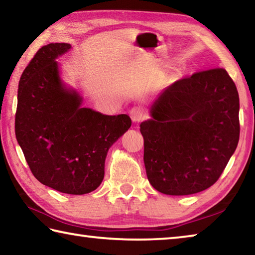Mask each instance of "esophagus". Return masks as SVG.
<instances>
[{
	"instance_id": "34e87169",
	"label": "esophagus",
	"mask_w": 255,
	"mask_h": 255,
	"mask_svg": "<svg viewBox=\"0 0 255 255\" xmlns=\"http://www.w3.org/2000/svg\"><path fill=\"white\" fill-rule=\"evenodd\" d=\"M129 114H130V118L133 123H140L141 120H144L145 118V112L140 107L131 108V110Z\"/></svg>"
}]
</instances>
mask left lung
<instances>
[{
  "label": "left lung",
  "instance_id": "1",
  "mask_svg": "<svg viewBox=\"0 0 255 255\" xmlns=\"http://www.w3.org/2000/svg\"><path fill=\"white\" fill-rule=\"evenodd\" d=\"M240 99L224 68L193 73L155 100L140 124L149 183L170 196L204 191L222 175L240 139Z\"/></svg>",
  "mask_w": 255,
  "mask_h": 255
}]
</instances>
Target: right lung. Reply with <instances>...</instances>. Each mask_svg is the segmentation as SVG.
I'll return each mask as SVG.
<instances>
[{
    "mask_svg": "<svg viewBox=\"0 0 255 255\" xmlns=\"http://www.w3.org/2000/svg\"><path fill=\"white\" fill-rule=\"evenodd\" d=\"M70 48L65 42L46 45L24 68L15 136L39 182L63 193L84 195L101 184L108 150L131 126V119L81 108L79 94L60 82L55 60Z\"/></svg>",
    "mask_w": 255,
    "mask_h": 255,
    "instance_id": "1",
    "label": "right lung"
}]
</instances>
